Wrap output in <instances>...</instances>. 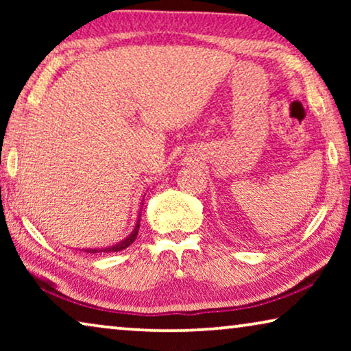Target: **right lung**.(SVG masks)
<instances>
[{
	"mask_svg": "<svg viewBox=\"0 0 351 351\" xmlns=\"http://www.w3.org/2000/svg\"><path fill=\"white\" fill-rule=\"evenodd\" d=\"M138 227H141V222H137L136 228L132 230V233L129 234V237H128L126 239H123L121 243L114 244V246H112V247H105V249H88V251H86V252H93V254H95V252H118V251H123V249H126L128 246H131V244H132L134 241H136L137 233H138Z\"/></svg>",
	"mask_w": 351,
	"mask_h": 351,
	"instance_id": "add662e5",
	"label": "right lung"
}]
</instances>
